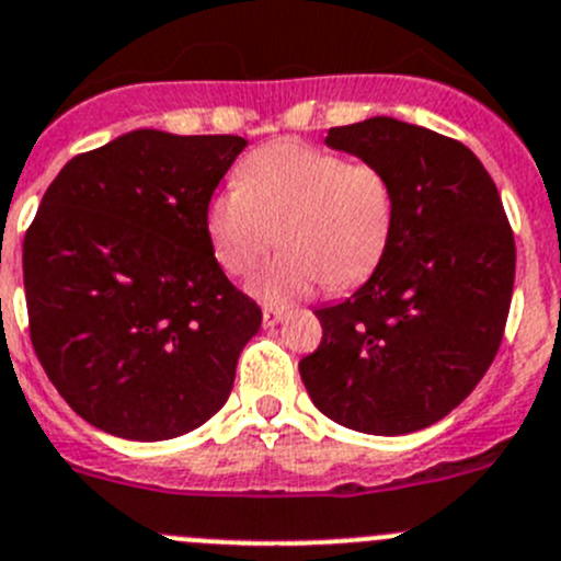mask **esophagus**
<instances>
[{
  "label": "esophagus",
  "mask_w": 561,
  "mask_h": 561,
  "mask_svg": "<svg viewBox=\"0 0 561 561\" xmlns=\"http://www.w3.org/2000/svg\"><path fill=\"white\" fill-rule=\"evenodd\" d=\"M285 314H287V309H282V307H265L263 309V323L265 325H276V323H282V320H285Z\"/></svg>",
  "instance_id": "obj_1"
}]
</instances>
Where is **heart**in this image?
I'll return each mask as SVG.
<instances>
[{
  "mask_svg": "<svg viewBox=\"0 0 561 561\" xmlns=\"http://www.w3.org/2000/svg\"><path fill=\"white\" fill-rule=\"evenodd\" d=\"M205 230L230 276H249L276 230L285 252L252 293L290 304L320 285L351 287L378 268L394 230V188L380 167L309 142H271L243 159L238 186L214 194Z\"/></svg>",
  "mask_w": 561,
  "mask_h": 561,
  "instance_id": "obj_1",
  "label": "heart"
}]
</instances>
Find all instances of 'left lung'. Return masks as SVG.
<instances>
[{
  "label": "left lung",
  "mask_w": 561,
  "mask_h": 561,
  "mask_svg": "<svg viewBox=\"0 0 561 561\" xmlns=\"http://www.w3.org/2000/svg\"><path fill=\"white\" fill-rule=\"evenodd\" d=\"M325 145L386 172L394 230L351 298L314 309L323 340L298 373L336 425L405 436L458 408L496 358L513 301V227L493 178L458 139L369 117L331 128Z\"/></svg>",
  "instance_id": "1"
}]
</instances>
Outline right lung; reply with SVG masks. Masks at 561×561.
<instances>
[{
    "label": "right lung",
    "mask_w": 561,
    "mask_h": 561,
    "mask_svg": "<svg viewBox=\"0 0 561 561\" xmlns=\"http://www.w3.org/2000/svg\"><path fill=\"white\" fill-rule=\"evenodd\" d=\"M241 136L142 128L62 167L24 238L30 336L84 422L167 442L227 402L263 312L216 263L205 210Z\"/></svg>",
    "instance_id": "add662e5"
}]
</instances>
